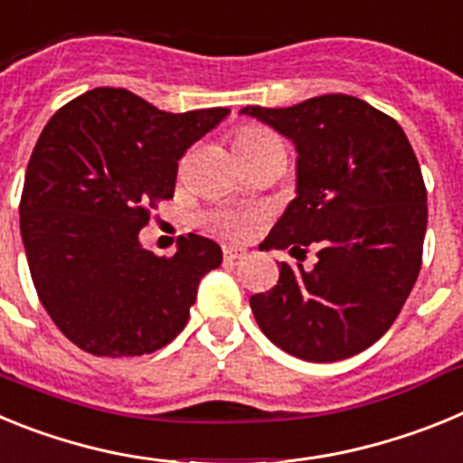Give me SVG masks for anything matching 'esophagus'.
Listing matches in <instances>:
<instances>
[{
    "instance_id": "obj_1",
    "label": "esophagus",
    "mask_w": 463,
    "mask_h": 463,
    "mask_svg": "<svg viewBox=\"0 0 463 463\" xmlns=\"http://www.w3.org/2000/svg\"><path fill=\"white\" fill-rule=\"evenodd\" d=\"M245 257V250L241 248H224V261H239Z\"/></svg>"
}]
</instances>
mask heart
I'll return each instance as SVG.
<instances>
[{
    "label": "heart",
    "instance_id": "1",
    "mask_svg": "<svg viewBox=\"0 0 463 463\" xmlns=\"http://www.w3.org/2000/svg\"><path fill=\"white\" fill-rule=\"evenodd\" d=\"M267 141H276V137L269 134L267 129H260V127H245V129L236 134V146H257V143ZM211 224L218 232H222L224 236H232V239H243L250 232V218L234 211L215 213L211 218Z\"/></svg>",
    "mask_w": 463,
    "mask_h": 463
}]
</instances>
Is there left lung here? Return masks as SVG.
<instances>
[{"label":"left lung","instance_id":"obj_1","mask_svg":"<svg viewBox=\"0 0 463 463\" xmlns=\"http://www.w3.org/2000/svg\"><path fill=\"white\" fill-rule=\"evenodd\" d=\"M241 113L298 153L297 196L261 245L317 248L313 269L282 261L276 288L252 294L257 325L306 362L353 357L394 325L422 267L427 187L411 141L394 118L350 94Z\"/></svg>","mask_w":463,"mask_h":463}]
</instances>
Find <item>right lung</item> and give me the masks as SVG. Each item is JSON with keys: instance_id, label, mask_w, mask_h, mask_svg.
<instances>
[{"instance_id": "1", "label": "right lung", "mask_w": 463, "mask_h": 463, "mask_svg": "<svg viewBox=\"0 0 463 463\" xmlns=\"http://www.w3.org/2000/svg\"><path fill=\"white\" fill-rule=\"evenodd\" d=\"M229 109L166 113L122 88H94L43 127L24 174L20 234L41 304L97 357H137L187 325L220 245L181 236L174 257L138 232L174 196L178 159Z\"/></svg>"}]
</instances>
